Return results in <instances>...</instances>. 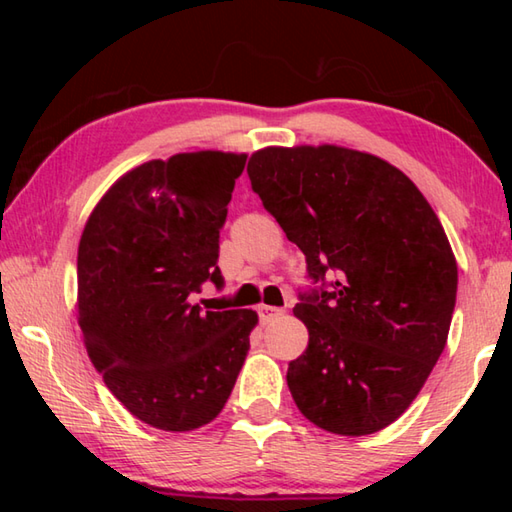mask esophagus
Returning <instances> with one entry per match:
<instances>
[{"instance_id": "1", "label": "esophagus", "mask_w": 512, "mask_h": 512, "mask_svg": "<svg viewBox=\"0 0 512 512\" xmlns=\"http://www.w3.org/2000/svg\"><path fill=\"white\" fill-rule=\"evenodd\" d=\"M282 314H284V311L280 307H268V305L259 307V318H262V323H271V320L280 318Z\"/></svg>"}]
</instances>
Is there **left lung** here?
Here are the masks:
<instances>
[{
  "mask_svg": "<svg viewBox=\"0 0 512 512\" xmlns=\"http://www.w3.org/2000/svg\"><path fill=\"white\" fill-rule=\"evenodd\" d=\"M248 176L309 277L336 275L293 307L309 332L287 370L293 402L339 436L388 427L447 343L458 266L443 223L406 173L345 146H266Z\"/></svg>",
  "mask_w": 512,
  "mask_h": 512,
  "instance_id": "left-lung-1",
  "label": "left lung"
}]
</instances>
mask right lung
Returning <instances> with one entry per match:
<instances>
[{"instance_id":"right-lung-1","label":"right lung","mask_w":512,"mask_h":512,"mask_svg":"<svg viewBox=\"0 0 512 512\" xmlns=\"http://www.w3.org/2000/svg\"><path fill=\"white\" fill-rule=\"evenodd\" d=\"M246 153L196 151L117 178L79 244V325L92 366L137 420L185 433L223 411L250 350L253 309L201 311L221 287L219 232Z\"/></svg>"}]
</instances>
